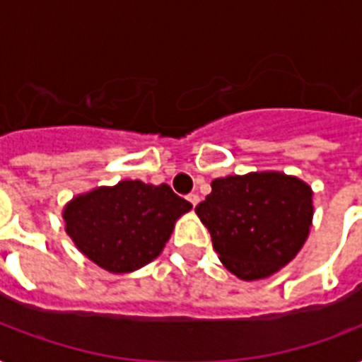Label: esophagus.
<instances>
[{"label": "esophagus", "instance_id": "34e87169", "mask_svg": "<svg viewBox=\"0 0 362 362\" xmlns=\"http://www.w3.org/2000/svg\"><path fill=\"white\" fill-rule=\"evenodd\" d=\"M187 201H189V203L193 204V209H195L199 204V195L197 193H189V195H187Z\"/></svg>", "mask_w": 362, "mask_h": 362}]
</instances>
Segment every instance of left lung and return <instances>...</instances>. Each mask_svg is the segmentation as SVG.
<instances>
[{
  "label": "left lung",
  "mask_w": 362,
  "mask_h": 362,
  "mask_svg": "<svg viewBox=\"0 0 362 362\" xmlns=\"http://www.w3.org/2000/svg\"><path fill=\"white\" fill-rule=\"evenodd\" d=\"M210 186L195 212L231 274L264 280L300 252L314 218V192L306 182L261 170L216 178Z\"/></svg>",
  "instance_id": "1"
}]
</instances>
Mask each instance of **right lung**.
Wrapping results in <instances>:
<instances>
[{
  "instance_id": "add662e5",
  "label": "right lung",
  "mask_w": 362,
  "mask_h": 362,
  "mask_svg": "<svg viewBox=\"0 0 362 362\" xmlns=\"http://www.w3.org/2000/svg\"><path fill=\"white\" fill-rule=\"evenodd\" d=\"M192 203L167 184L122 180L81 193L64 206L65 233L78 252L112 274L141 269L163 252Z\"/></svg>"
}]
</instances>
